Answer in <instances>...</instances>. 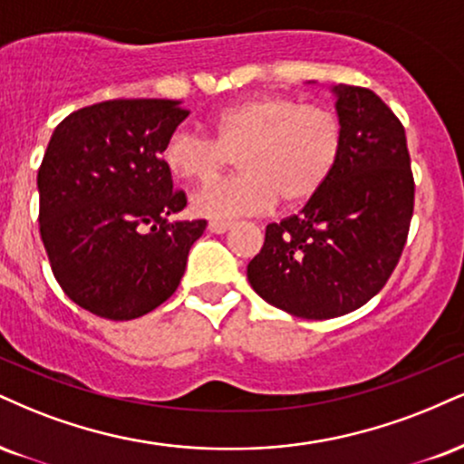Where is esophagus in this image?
Listing matches in <instances>:
<instances>
[{
  "label": "esophagus",
  "mask_w": 464,
  "mask_h": 464,
  "mask_svg": "<svg viewBox=\"0 0 464 464\" xmlns=\"http://www.w3.org/2000/svg\"><path fill=\"white\" fill-rule=\"evenodd\" d=\"M228 228H231V222L227 220H211L208 225V231L216 233V236H222V233H227Z\"/></svg>",
  "instance_id": "1"
}]
</instances>
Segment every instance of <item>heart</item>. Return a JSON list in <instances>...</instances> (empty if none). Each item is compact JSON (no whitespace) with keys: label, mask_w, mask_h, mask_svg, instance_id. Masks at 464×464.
I'll list each match as a JSON object with an SVG mask.
<instances>
[{"label":"heart","mask_w":464,"mask_h":464,"mask_svg":"<svg viewBox=\"0 0 464 464\" xmlns=\"http://www.w3.org/2000/svg\"><path fill=\"white\" fill-rule=\"evenodd\" d=\"M214 138L179 127L161 158L179 181L209 183L236 164L242 175L211 183L192 197V211L211 220L261 214L276 200L300 205L314 198L339 160L342 122L322 105L287 94H259L209 121Z\"/></svg>","instance_id":"b5f03b06"}]
</instances>
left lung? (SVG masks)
Returning a JSON list of instances; mask_svg holds the SVG:
<instances>
[{"label": "left lung", "instance_id": "1", "mask_svg": "<svg viewBox=\"0 0 464 464\" xmlns=\"http://www.w3.org/2000/svg\"><path fill=\"white\" fill-rule=\"evenodd\" d=\"M339 160L300 214L266 227L248 264L266 303L303 320H331L372 300L398 266L415 181L406 133L392 108L361 86H333Z\"/></svg>", "mask_w": 464, "mask_h": 464}]
</instances>
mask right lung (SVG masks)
Returning <instances> with one entry per match:
<instances>
[{
	"mask_svg": "<svg viewBox=\"0 0 464 464\" xmlns=\"http://www.w3.org/2000/svg\"><path fill=\"white\" fill-rule=\"evenodd\" d=\"M188 114L170 99H114L55 127L38 169V222L55 281L82 309L136 320L181 283L208 220H169L188 198L161 150Z\"/></svg>",
	"mask_w": 464,
	"mask_h": 464,
	"instance_id": "right-lung-1",
	"label": "right lung"
}]
</instances>
